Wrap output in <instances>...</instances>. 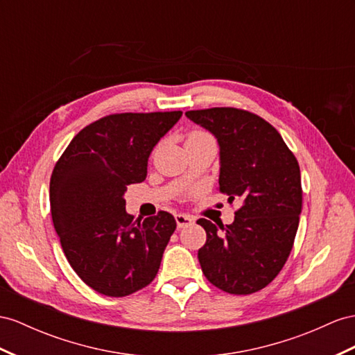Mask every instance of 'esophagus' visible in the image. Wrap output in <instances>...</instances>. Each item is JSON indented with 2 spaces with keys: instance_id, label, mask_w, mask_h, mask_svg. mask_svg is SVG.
Segmentation results:
<instances>
[{
  "instance_id": "1",
  "label": "esophagus",
  "mask_w": 355,
  "mask_h": 355,
  "mask_svg": "<svg viewBox=\"0 0 355 355\" xmlns=\"http://www.w3.org/2000/svg\"><path fill=\"white\" fill-rule=\"evenodd\" d=\"M175 222L178 228H184V226H190L195 223V219L189 214H175Z\"/></svg>"
}]
</instances>
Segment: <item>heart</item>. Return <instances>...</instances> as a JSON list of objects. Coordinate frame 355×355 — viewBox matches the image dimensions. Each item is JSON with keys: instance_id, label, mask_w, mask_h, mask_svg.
Here are the masks:
<instances>
[{"instance_id": "1", "label": "heart", "mask_w": 355, "mask_h": 355, "mask_svg": "<svg viewBox=\"0 0 355 355\" xmlns=\"http://www.w3.org/2000/svg\"><path fill=\"white\" fill-rule=\"evenodd\" d=\"M202 138H210V136L205 135V133H201V132H195L189 136L187 141H193V139H202Z\"/></svg>"}]
</instances>
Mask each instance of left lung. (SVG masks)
<instances>
[{
	"instance_id": "8db88e82",
	"label": "left lung",
	"mask_w": 355,
	"mask_h": 355,
	"mask_svg": "<svg viewBox=\"0 0 355 355\" xmlns=\"http://www.w3.org/2000/svg\"><path fill=\"white\" fill-rule=\"evenodd\" d=\"M219 144V189L241 201L231 225L199 219L207 241L198 250L205 277L225 293L248 295L266 288L289 257L302 213V177L295 156L261 116L235 107L187 111Z\"/></svg>"
}]
</instances>
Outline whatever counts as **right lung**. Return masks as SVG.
I'll return each mask as SVG.
<instances>
[{
    "mask_svg": "<svg viewBox=\"0 0 355 355\" xmlns=\"http://www.w3.org/2000/svg\"><path fill=\"white\" fill-rule=\"evenodd\" d=\"M183 112L114 114L80 130L53 168V228L71 268L107 297L151 284L177 223L168 211L125 213L127 186L147 177L148 157Z\"/></svg>",
    "mask_w": 355,
    "mask_h": 355,
    "instance_id": "obj_1",
    "label": "right lung"
}]
</instances>
